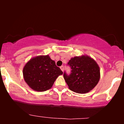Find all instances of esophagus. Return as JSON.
Wrapping results in <instances>:
<instances>
[{
    "label": "esophagus",
    "instance_id": "obj_1",
    "mask_svg": "<svg viewBox=\"0 0 124 124\" xmlns=\"http://www.w3.org/2000/svg\"><path fill=\"white\" fill-rule=\"evenodd\" d=\"M60 69H61V70L62 71V72H64V67H63V66H61Z\"/></svg>",
    "mask_w": 124,
    "mask_h": 124
}]
</instances>
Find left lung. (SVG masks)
Here are the masks:
<instances>
[{
    "mask_svg": "<svg viewBox=\"0 0 124 124\" xmlns=\"http://www.w3.org/2000/svg\"><path fill=\"white\" fill-rule=\"evenodd\" d=\"M71 73H64V78L69 89L78 94L90 91L99 82L101 73L96 61L87 55L72 57L69 61Z\"/></svg>",
    "mask_w": 124,
    "mask_h": 124,
    "instance_id": "left-lung-1",
    "label": "left lung"
}]
</instances>
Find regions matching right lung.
<instances>
[{
    "label": "right lung",
    "mask_w": 124,
    "mask_h": 124,
    "mask_svg": "<svg viewBox=\"0 0 124 124\" xmlns=\"http://www.w3.org/2000/svg\"><path fill=\"white\" fill-rule=\"evenodd\" d=\"M23 73L25 81L31 89L43 92L50 89L63 72L47 55L30 59L23 67Z\"/></svg>",
    "instance_id": "right-lung-1"
}]
</instances>
